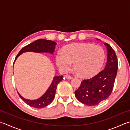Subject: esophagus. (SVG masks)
<instances>
[{
	"mask_svg": "<svg viewBox=\"0 0 130 130\" xmlns=\"http://www.w3.org/2000/svg\"><path fill=\"white\" fill-rule=\"evenodd\" d=\"M65 77L67 79H72V78H73V77L71 76V75H65Z\"/></svg>",
	"mask_w": 130,
	"mask_h": 130,
	"instance_id": "34e87169",
	"label": "esophagus"
}]
</instances>
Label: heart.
Wrapping results in <instances>:
<instances>
[{
	"instance_id": "1",
	"label": "heart",
	"mask_w": 130,
	"mask_h": 130,
	"mask_svg": "<svg viewBox=\"0 0 130 130\" xmlns=\"http://www.w3.org/2000/svg\"><path fill=\"white\" fill-rule=\"evenodd\" d=\"M105 60V53L101 46L88 43H74L64 46L56 56L59 69L66 72L72 63L77 74L88 78L98 73Z\"/></svg>"
}]
</instances>
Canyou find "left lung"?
<instances>
[{
  "label": "left lung",
  "mask_w": 130,
  "mask_h": 130,
  "mask_svg": "<svg viewBox=\"0 0 130 130\" xmlns=\"http://www.w3.org/2000/svg\"><path fill=\"white\" fill-rule=\"evenodd\" d=\"M104 45L107 51V62L105 69L91 78L83 80L79 88L75 91V96L77 100L88 106L97 105L108 98L111 94L117 74L116 54L109 44L105 42Z\"/></svg>",
  "instance_id": "1"
}]
</instances>
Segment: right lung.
Masks as SVG:
<instances>
[{
    "label": "right lung",
    "mask_w": 130,
    "mask_h": 130,
    "mask_svg": "<svg viewBox=\"0 0 130 130\" xmlns=\"http://www.w3.org/2000/svg\"><path fill=\"white\" fill-rule=\"evenodd\" d=\"M56 44H57V43L56 42L49 40H37L27 45V46H24V48L21 49L20 51L19 52L18 55L16 56L14 63H15V61L17 60L19 56H20L23 53L28 52H36L39 53H48L52 55L53 52L55 50ZM62 75L54 77L51 85L49 86V88L46 91L45 93L41 97L36 99V100H28V99H26L21 95L18 91V93L20 97L22 98V100L25 103H27V105L30 106V107L37 108H43L50 105L52 102L54 98H55L57 85L60 83V81H62Z\"/></svg>",
    "instance_id": "add662e5"
}]
</instances>
